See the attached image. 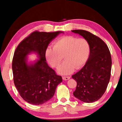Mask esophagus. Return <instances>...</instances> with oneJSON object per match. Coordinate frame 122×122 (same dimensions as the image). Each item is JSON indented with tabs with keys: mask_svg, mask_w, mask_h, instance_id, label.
Listing matches in <instances>:
<instances>
[{
	"mask_svg": "<svg viewBox=\"0 0 122 122\" xmlns=\"http://www.w3.org/2000/svg\"><path fill=\"white\" fill-rule=\"evenodd\" d=\"M70 78H71L70 76H63L62 79L63 80H69Z\"/></svg>",
	"mask_w": 122,
	"mask_h": 122,
	"instance_id": "1",
	"label": "esophagus"
}]
</instances>
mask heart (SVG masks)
<instances>
[{"mask_svg":"<svg viewBox=\"0 0 122 122\" xmlns=\"http://www.w3.org/2000/svg\"><path fill=\"white\" fill-rule=\"evenodd\" d=\"M90 44L85 38L74 36H65L55 40L53 48L49 47L45 52L48 62L53 68H57L62 61H65L59 68L61 74H68L74 69H79L86 63L89 56Z\"/></svg>","mask_w":122,"mask_h":122,"instance_id":"obj_1","label":"heart"}]
</instances>
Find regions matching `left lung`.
I'll list each match as a JSON object with an SVG mask.
<instances>
[{
	"label": "left lung",
	"mask_w": 122,
	"mask_h": 122,
	"mask_svg": "<svg viewBox=\"0 0 122 122\" xmlns=\"http://www.w3.org/2000/svg\"><path fill=\"white\" fill-rule=\"evenodd\" d=\"M71 31L86 39L90 47L86 65L72 75L77 82L73 95L84 102H94L103 95L110 81L112 65L110 51L102 39L90 32L82 30Z\"/></svg>",
	"instance_id": "obj_1"
}]
</instances>
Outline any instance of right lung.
I'll return each mask as SVG.
<instances>
[{"mask_svg":"<svg viewBox=\"0 0 122 122\" xmlns=\"http://www.w3.org/2000/svg\"><path fill=\"white\" fill-rule=\"evenodd\" d=\"M60 31L32 32L20 42L14 51L12 60L13 81L24 100L32 104L40 105L53 97L56 86L62 81L46 63L45 52L49 42ZM32 51L38 54L40 59L28 65L26 55Z\"/></svg>","mask_w":122,"mask_h":122,"instance_id":"1","label":"right lung"}]
</instances>
